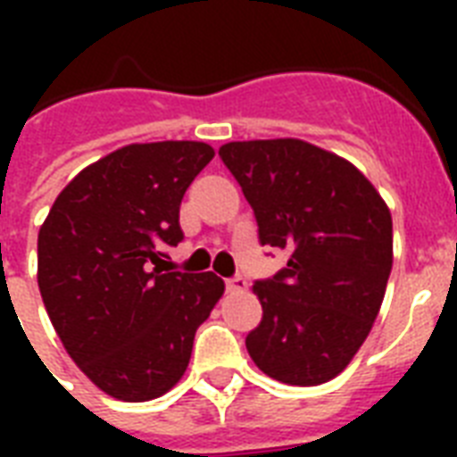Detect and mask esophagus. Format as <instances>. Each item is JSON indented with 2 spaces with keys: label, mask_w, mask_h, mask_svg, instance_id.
<instances>
[{
  "label": "esophagus",
  "mask_w": 457,
  "mask_h": 457,
  "mask_svg": "<svg viewBox=\"0 0 457 457\" xmlns=\"http://www.w3.org/2000/svg\"><path fill=\"white\" fill-rule=\"evenodd\" d=\"M225 287H228L229 292H246V289H249V282H246L242 275H235V278L225 279Z\"/></svg>",
  "instance_id": "34e87169"
}]
</instances>
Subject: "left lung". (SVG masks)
Wrapping results in <instances>:
<instances>
[{"label": "left lung", "mask_w": 457, "mask_h": 457, "mask_svg": "<svg viewBox=\"0 0 457 457\" xmlns=\"http://www.w3.org/2000/svg\"><path fill=\"white\" fill-rule=\"evenodd\" d=\"M253 208L258 239L289 253L287 268L258 279L261 325L246 348L265 375L292 386L329 382L368 339L391 263V213L346 158L303 139L220 146Z\"/></svg>", "instance_id": "obj_1"}]
</instances>
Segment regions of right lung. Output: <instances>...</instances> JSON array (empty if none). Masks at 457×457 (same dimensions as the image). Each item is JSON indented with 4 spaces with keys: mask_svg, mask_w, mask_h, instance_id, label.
Segmentation results:
<instances>
[{
    "mask_svg": "<svg viewBox=\"0 0 457 457\" xmlns=\"http://www.w3.org/2000/svg\"><path fill=\"white\" fill-rule=\"evenodd\" d=\"M215 156L204 142L128 145L80 170L37 237V285L75 365L142 403L185 375L194 334L225 292L213 272H163L179 204Z\"/></svg>",
    "mask_w": 457,
    "mask_h": 457,
    "instance_id": "obj_1",
    "label": "right lung"
}]
</instances>
